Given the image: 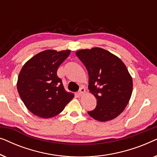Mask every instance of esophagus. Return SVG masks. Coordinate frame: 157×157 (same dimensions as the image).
I'll return each mask as SVG.
<instances>
[{
    "label": "esophagus",
    "mask_w": 157,
    "mask_h": 157,
    "mask_svg": "<svg viewBox=\"0 0 157 157\" xmlns=\"http://www.w3.org/2000/svg\"><path fill=\"white\" fill-rule=\"evenodd\" d=\"M85 91H86V90H85V89L83 87H81V89H80V90H79V91H78V94L80 96H82L83 94L85 93Z\"/></svg>",
    "instance_id": "obj_1"
}]
</instances>
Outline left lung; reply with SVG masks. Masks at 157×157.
I'll return each instance as SVG.
<instances>
[{"instance_id": "obj_1", "label": "left lung", "mask_w": 157, "mask_h": 157, "mask_svg": "<svg viewBox=\"0 0 157 157\" xmlns=\"http://www.w3.org/2000/svg\"><path fill=\"white\" fill-rule=\"evenodd\" d=\"M89 74V89L96 100L90 117L99 121L112 120L126 108L132 94L133 81L125 64L115 55L101 48L76 53Z\"/></svg>"}]
</instances>
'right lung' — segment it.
<instances>
[{"label":"right lung","mask_w":157,"mask_h":157,"mask_svg":"<svg viewBox=\"0 0 157 157\" xmlns=\"http://www.w3.org/2000/svg\"><path fill=\"white\" fill-rule=\"evenodd\" d=\"M70 53V50L44 51L23 65L17 89L25 106L34 115L45 119L55 117L74 98L57 76L58 68Z\"/></svg>","instance_id":"obj_1"}]
</instances>
